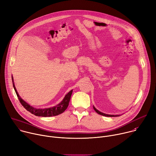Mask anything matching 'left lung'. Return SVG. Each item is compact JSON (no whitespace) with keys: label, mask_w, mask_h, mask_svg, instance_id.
I'll return each instance as SVG.
<instances>
[{"label":"left lung","mask_w":156,"mask_h":156,"mask_svg":"<svg viewBox=\"0 0 156 156\" xmlns=\"http://www.w3.org/2000/svg\"><path fill=\"white\" fill-rule=\"evenodd\" d=\"M93 108H94V110L96 111V112L98 114H100V115H103V116H105V117H118V116H120V115H108V114H104V113H102V112H99V111L98 110H97L94 107H93Z\"/></svg>","instance_id":"8db88e82"}]
</instances>
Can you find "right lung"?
<instances>
[{"instance_id": "right-lung-1", "label": "right lung", "mask_w": 156, "mask_h": 156, "mask_svg": "<svg viewBox=\"0 0 156 156\" xmlns=\"http://www.w3.org/2000/svg\"><path fill=\"white\" fill-rule=\"evenodd\" d=\"M13 80V78H12ZM13 81V80H12ZM14 90L15 91V93L16 94V96L18 98V100L20 101V103L21 105H23L28 111H29L30 112H31L32 114H34L36 116H39V117H52V116H55L58 115L62 113H63L64 111L67 108L71 96L72 94L73 90H71L67 94H66L63 101L58 105H57L55 107H51V108H35L31 106H30L28 104H27L26 102H25L23 99H22L18 95L16 88L15 87L14 83L13 84Z\"/></svg>"}]
</instances>
